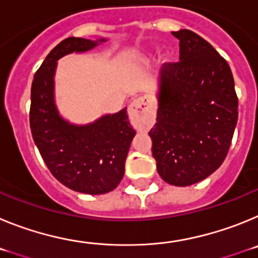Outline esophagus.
Returning <instances> with one entry per match:
<instances>
[{
  "mask_svg": "<svg viewBox=\"0 0 258 258\" xmlns=\"http://www.w3.org/2000/svg\"><path fill=\"white\" fill-rule=\"evenodd\" d=\"M127 115H129L132 125L134 127L141 129L145 125H149L154 120V103L149 98H138L131 103L129 108H127Z\"/></svg>",
  "mask_w": 258,
  "mask_h": 258,
  "instance_id": "34e87169",
  "label": "esophagus"
}]
</instances>
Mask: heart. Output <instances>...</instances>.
I'll return each mask as SVG.
<instances>
[{"label": "heart", "mask_w": 258, "mask_h": 258, "mask_svg": "<svg viewBox=\"0 0 258 258\" xmlns=\"http://www.w3.org/2000/svg\"><path fill=\"white\" fill-rule=\"evenodd\" d=\"M142 58L145 59V60H146V59L149 58V54H147V52H145V54H143V55H142Z\"/></svg>", "instance_id": "heart-1"}]
</instances>
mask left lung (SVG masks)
<instances>
[{
    "instance_id": "1",
    "label": "left lung",
    "mask_w": 258,
    "mask_h": 258,
    "mask_svg": "<svg viewBox=\"0 0 258 258\" xmlns=\"http://www.w3.org/2000/svg\"><path fill=\"white\" fill-rule=\"evenodd\" d=\"M179 61L157 76V117L150 131L157 173L190 186L218 169L238 121V98L227 61L195 32H172Z\"/></svg>"
}]
</instances>
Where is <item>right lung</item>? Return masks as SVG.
Listing matches in <instances>:
<instances>
[{"instance_id":"add662e5","label":"right lung","mask_w":258,"mask_h":258,"mask_svg":"<svg viewBox=\"0 0 258 258\" xmlns=\"http://www.w3.org/2000/svg\"><path fill=\"white\" fill-rule=\"evenodd\" d=\"M107 41L68 37L59 42L37 70L31 89L29 124L45 164L60 183L89 195L109 192L120 183L136 131L126 108L88 124L71 122L56 107L54 77L59 59L90 51Z\"/></svg>"}]
</instances>
